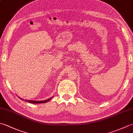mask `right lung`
<instances>
[{
	"instance_id": "obj_1",
	"label": "right lung",
	"mask_w": 133,
	"mask_h": 133,
	"mask_svg": "<svg viewBox=\"0 0 133 133\" xmlns=\"http://www.w3.org/2000/svg\"><path fill=\"white\" fill-rule=\"evenodd\" d=\"M52 97L50 98L49 99H46V100H44V101H31V100H25L26 102H30V103H46L48 101H49L50 99H51L52 98ZM20 99H21V100H24L22 98H21L20 97H19Z\"/></svg>"
}]
</instances>
